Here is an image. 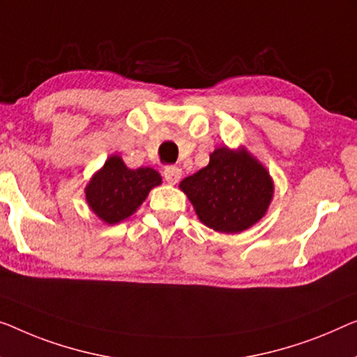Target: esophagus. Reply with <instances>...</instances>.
<instances>
[{
  "label": "esophagus",
  "mask_w": 357,
  "mask_h": 357,
  "mask_svg": "<svg viewBox=\"0 0 357 357\" xmlns=\"http://www.w3.org/2000/svg\"><path fill=\"white\" fill-rule=\"evenodd\" d=\"M183 176V172L178 167H167L163 172V178L168 181L169 184H176L178 181Z\"/></svg>",
  "instance_id": "34e87169"
}]
</instances>
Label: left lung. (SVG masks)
Here are the masks:
<instances>
[{"instance_id":"1","label":"left lung","mask_w":357,"mask_h":357,"mask_svg":"<svg viewBox=\"0 0 357 357\" xmlns=\"http://www.w3.org/2000/svg\"><path fill=\"white\" fill-rule=\"evenodd\" d=\"M199 220L213 231L237 234L252 227L268 211L274 184L252 153L220 147L210 163L181 181Z\"/></svg>"}]
</instances>
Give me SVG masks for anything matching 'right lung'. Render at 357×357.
I'll return each instance as SVG.
<instances>
[{"instance_id": "obj_1", "label": "right lung", "mask_w": 357, "mask_h": 357, "mask_svg": "<svg viewBox=\"0 0 357 357\" xmlns=\"http://www.w3.org/2000/svg\"><path fill=\"white\" fill-rule=\"evenodd\" d=\"M160 184V173L153 168L130 169L119 155H110L89 181L84 194L89 208L100 220L116 225L139 208L151 189Z\"/></svg>"}]
</instances>
